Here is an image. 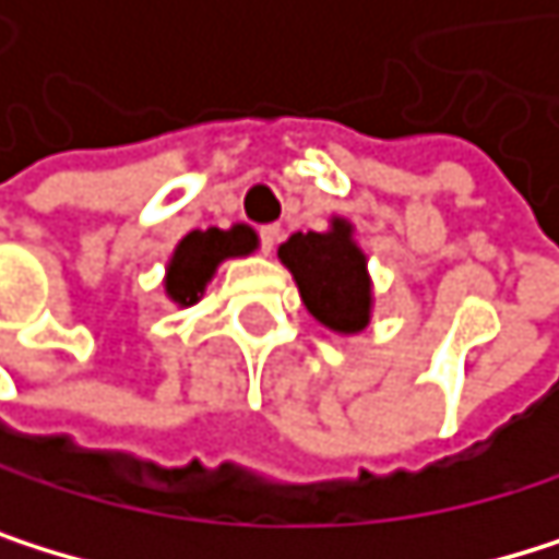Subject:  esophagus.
Here are the masks:
<instances>
[{
  "label": "esophagus",
  "mask_w": 559,
  "mask_h": 559,
  "mask_svg": "<svg viewBox=\"0 0 559 559\" xmlns=\"http://www.w3.org/2000/svg\"><path fill=\"white\" fill-rule=\"evenodd\" d=\"M260 242H263V253L270 257L273 249H276V242H280V226H263L260 229Z\"/></svg>",
  "instance_id": "1"
}]
</instances>
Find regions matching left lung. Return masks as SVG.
Segmentation results:
<instances>
[{"label": "left lung", "instance_id": "left-lung-1", "mask_svg": "<svg viewBox=\"0 0 559 559\" xmlns=\"http://www.w3.org/2000/svg\"><path fill=\"white\" fill-rule=\"evenodd\" d=\"M280 263L293 273L299 299L317 323L340 336L370 326L373 280L349 219L333 216L326 233H293L280 246Z\"/></svg>", "mask_w": 559, "mask_h": 559}]
</instances>
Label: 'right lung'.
<instances>
[{
    "label": "right lung",
    "instance_id": "obj_1",
    "mask_svg": "<svg viewBox=\"0 0 559 559\" xmlns=\"http://www.w3.org/2000/svg\"><path fill=\"white\" fill-rule=\"evenodd\" d=\"M260 246V236L249 229L246 223H236L229 229H192L186 233L176 249H173V257L166 263V296L169 302L176 306H192V302H200L210 280L216 276L219 263L226 260H236V257H249L253 249Z\"/></svg>",
    "mask_w": 559,
    "mask_h": 559
}]
</instances>
